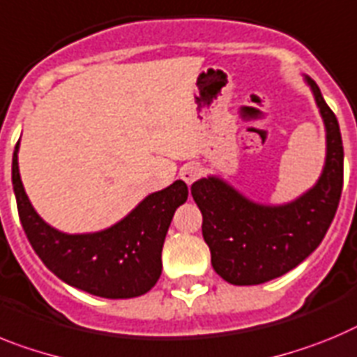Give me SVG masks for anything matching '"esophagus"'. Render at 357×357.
<instances>
[{"instance_id": "1", "label": "esophagus", "mask_w": 357, "mask_h": 357, "mask_svg": "<svg viewBox=\"0 0 357 357\" xmlns=\"http://www.w3.org/2000/svg\"><path fill=\"white\" fill-rule=\"evenodd\" d=\"M201 172H203V169H201L199 163H194V161H192V163H187L185 167H181L179 176H181V179L187 183V185H190V183H194L197 178H199Z\"/></svg>"}]
</instances>
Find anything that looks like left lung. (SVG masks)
Returning a JSON list of instances; mask_svg holds the SVG:
<instances>
[{
    "label": "left lung",
    "instance_id": "left-lung-1",
    "mask_svg": "<svg viewBox=\"0 0 357 357\" xmlns=\"http://www.w3.org/2000/svg\"><path fill=\"white\" fill-rule=\"evenodd\" d=\"M325 123L327 154L320 179L298 199L260 204L217 176L197 179L192 197L203 213V238L219 277L234 286H257L282 277L320 246L336 215L343 188V144L340 123L311 77Z\"/></svg>",
    "mask_w": 357,
    "mask_h": 357
}]
</instances>
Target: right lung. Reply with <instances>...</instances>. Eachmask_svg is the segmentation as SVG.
Returning <instances> with one entry per match:
<instances>
[{
    "label": "right lung",
    "mask_w": 357,
    "mask_h": 357,
    "mask_svg": "<svg viewBox=\"0 0 357 357\" xmlns=\"http://www.w3.org/2000/svg\"><path fill=\"white\" fill-rule=\"evenodd\" d=\"M12 156V185L23 230L33 252L68 286L102 298H135L154 287L161 275V250L176 208L188 197L185 181L149 194L122 221L95 234H63L33 210Z\"/></svg>",
    "instance_id": "1"
}]
</instances>
